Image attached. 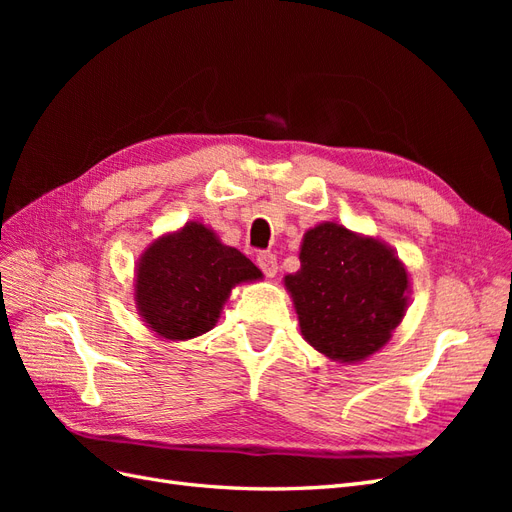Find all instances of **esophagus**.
Returning <instances> with one entry per match:
<instances>
[{
    "instance_id": "obj_1",
    "label": "esophagus",
    "mask_w": 512,
    "mask_h": 512,
    "mask_svg": "<svg viewBox=\"0 0 512 512\" xmlns=\"http://www.w3.org/2000/svg\"><path fill=\"white\" fill-rule=\"evenodd\" d=\"M256 262H258L260 271L265 273L267 277H273V275L277 273V256H275V254H271V252H260V254L256 256Z\"/></svg>"
}]
</instances>
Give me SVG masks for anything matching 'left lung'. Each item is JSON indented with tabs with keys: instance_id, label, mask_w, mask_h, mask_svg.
Instances as JSON below:
<instances>
[{
	"instance_id": "1",
	"label": "left lung",
	"mask_w": 512,
	"mask_h": 512,
	"mask_svg": "<svg viewBox=\"0 0 512 512\" xmlns=\"http://www.w3.org/2000/svg\"><path fill=\"white\" fill-rule=\"evenodd\" d=\"M301 269L286 275L301 333L335 361H361L389 342L408 305V273L376 239L339 224L305 232Z\"/></svg>"
}]
</instances>
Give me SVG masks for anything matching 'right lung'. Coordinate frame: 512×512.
I'll list each match as a JSON object with an SVG mask.
<instances>
[{"label": "right lung", "mask_w": 512, "mask_h": 512, "mask_svg": "<svg viewBox=\"0 0 512 512\" xmlns=\"http://www.w3.org/2000/svg\"><path fill=\"white\" fill-rule=\"evenodd\" d=\"M262 273L203 224H188L145 252L136 273V303L149 327L166 339L203 335L220 318L230 288Z\"/></svg>", "instance_id": "1"}]
</instances>
